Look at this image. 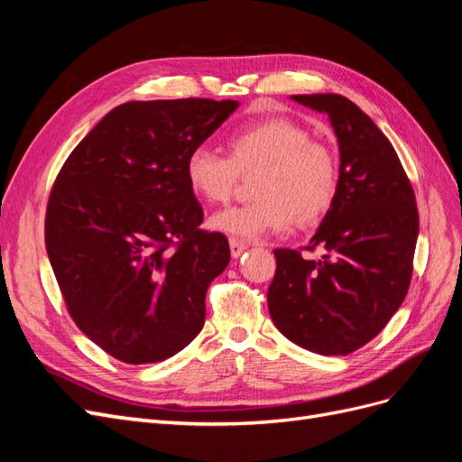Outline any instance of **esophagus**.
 <instances>
[{"label": "esophagus", "instance_id": "34e87169", "mask_svg": "<svg viewBox=\"0 0 462 462\" xmlns=\"http://www.w3.org/2000/svg\"><path fill=\"white\" fill-rule=\"evenodd\" d=\"M229 246H231V256L239 258L245 250H246V243L241 239H229Z\"/></svg>", "mask_w": 462, "mask_h": 462}]
</instances>
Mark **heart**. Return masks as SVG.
<instances>
[{
  "label": "heart",
  "mask_w": 462,
  "mask_h": 462,
  "mask_svg": "<svg viewBox=\"0 0 462 462\" xmlns=\"http://www.w3.org/2000/svg\"><path fill=\"white\" fill-rule=\"evenodd\" d=\"M229 156L199 146L185 160L187 185L197 199L223 204L241 173H256L253 192L258 200L221 209L209 227L233 239H260L299 226H314L337 197L339 167L333 150L310 138L302 125L270 117L236 129L227 138Z\"/></svg>",
  "instance_id": "heart-1"
}]
</instances>
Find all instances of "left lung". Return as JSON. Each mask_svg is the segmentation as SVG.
Returning <instances> with one entry per match:
<instances>
[{
  "label": "left lung",
  "mask_w": 462,
  "mask_h": 462,
  "mask_svg": "<svg viewBox=\"0 0 462 462\" xmlns=\"http://www.w3.org/2000/svg\"><path fill=\"white\" fill-rule=\"evenodd\" d=\"M291 100L329 117L339 144V189L306 246L324 256L273 250L268 309L289 341L343 356L372 341L407 297L418 239L414 190L387 136L351 100L339 94Z\"/></svg>",
  "instance_id": "8db88e82"
}]
</instances>
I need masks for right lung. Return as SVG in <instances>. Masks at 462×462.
Returning <instances> with one entry per match:
<instances>
[{"instance_id":"obj_1","label":"right lung","mask_w":462,"mask_h":462,"mask_svg":"<svg viewBox=\"0 0 462 462\" xmlns=\"http://www.w3.org/2000/svg\"><path fill=\"white\" fill-rule=\"evenodd\" d=\"M236 107L202 97L121 104L55 179L46 250L69 314L127 365L177 355L204 326L206 291L231 253L226 235L199 229L185 160Z\"/></svg>"}]
</instances>
